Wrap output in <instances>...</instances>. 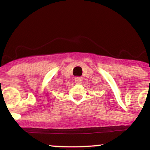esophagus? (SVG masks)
<instances>
[{"instance_id":"esophagus-1","label":"esophagus","mask_w":150,"mask_h":150,"mask_svg":"<svg viewBox=\"0 0 150 150\" xmlns=\"http://www.w3.org/2000/svg\"><path fill=\"white\" fill-rule=\"evenodd\" d=\"M82 81H83V80H82V77H77L75 78V83L77 84V85H80V84H82Z\"/></svg>"}]
</instances>
